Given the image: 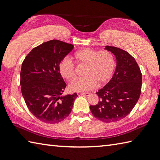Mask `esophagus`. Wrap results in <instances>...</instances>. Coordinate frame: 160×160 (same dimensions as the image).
<instances>
[{
  "label": "esophagus",
  "mask_w": 160,
  "mask_h": 160,
  "mask_svg": "<svg viewBox=\"0 0 160 160\" xmlns=\"http://www.w3.org/2000/svg\"><path fill=\"white\" fill-rule=\"evenodd\" d=\"M77 95H85V96H89L90 94L89 92H77Z\"/></svg>",
  "instance_id": "34e87169"
}]
</instances>
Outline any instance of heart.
I'll use <instances>...</instances> for the list:
<instances>
[{"instance_id":"heart-1","label":"heart","mask_w":160,"mask_h":160,"mask_svg":"<svg viewBox=\"0 0 160 160\" xmlns=\"http://www.w3.org/2000/svg\"><path fill=\"white\" fill-rule=\"evenodd\" d=\"M74 58L79 65H86L83 75L69 84V89L73 92H83L102 85L110 79L116 67L114 56L106 50L98 51L90 48L78 51L74 54ZM58 70L61 76L67 80L75 77V67L71 61L65 58L60 62Z\"/></svg>"}]
</instances>
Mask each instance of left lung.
Returning a JSON list of instances; mask_svg holds the SVG:
<instances>
[{"instance_id":"8db88e82","label":"left lung","mask_w":160,"mask_h":160,"mask_svg":"<svg viewBox=\"0 0 160 160\" xmlns=\"http://www.w3.org/2000/svg\"><path fill=\"white\" fill-rule=\"evenodd\" d=\"M114 54L116 68L113 77L99 90V100L90 109L96 118L104 122H116L124 118L133 109L140 97L142 74L133 56L120 48L105 46Z\"/></svg>"}]
</instances>
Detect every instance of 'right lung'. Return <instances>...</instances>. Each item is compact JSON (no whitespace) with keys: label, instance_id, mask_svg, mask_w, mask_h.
<instances>
[{"label":"right lung","instance_id":"1","mask_svg":"<svg viewBox=\"0 0 160 160\" xmlns=\"http://www.w3.org/2000/svg\"><path fill=\"white\" fill-rule=\"evenodd\" d=\"M71 44L58 40L33 48L21 69L20 85L27 107L34 116L46 123L66 118L77 94L62 96L66 87L58 70L62 60L73 49Z\"/></svg>","mask_w":160,"mask_h":160}]
</instances>
